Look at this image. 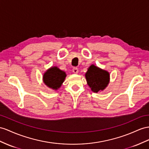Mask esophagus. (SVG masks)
Instances as JSON below:
<instances>
[{"label": "esophagus", "instance_id": "1", "mask_svg": "<svg viewBox=\"0 0 149 149\" xmlns=\"http://www.w3.org/2000/svg\"><path fill=\"white\" fill-rule=\"evenodd\" d=\"M73 72L74 74H77L78 72H79V70H78V68H77V67H74L73 68Z\"/></svg>", "mask_w": 149, "mask_h": 149}]
</instances>
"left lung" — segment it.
I'll list each match as a JSON object with an SVG mask.
<instances>
[{"label":"left lung","mask_w":149,"mask_h":149,"mask_svg":"<svg viewBox=\"0 0 149 149\" xmlns=\"http://www.w3.org/2000/svg\"><path fill=\"white\" fill-rule=\"evenodd\" d=\"M86 79L91 91L98 93L103 91L109 82V73L94 65H91L85 74Z\"/></svg>","instance_id":"obj_1"}]
</instances>
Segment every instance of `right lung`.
Instances as JSON below:
<instances>
[{
	"label": "right lung",
	"instance_id": "right-lung-1",
	"mask_svg": "<svg viewBox=\"0 0 149 149\" xmlns=\"http://www.w3.org/2000/svg\"><path fill=\"white\" fill-rule=\"evenodd\" d=\"M66 76L65 72L57 67H52L45 72L43 79L46 86L53 90H57L62 86Z\"/></svg>",
	"mask_w": 149,
	"mask_h": 149
}]
</instances>
